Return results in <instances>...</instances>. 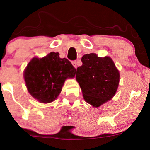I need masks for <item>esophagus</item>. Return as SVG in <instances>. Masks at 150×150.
<instances>
[{
  "mask_svg": "<svg viewBox=\"0 0 150 150\" xmlns=\"http://www.w3.org/2000/svg\"><path fill=\"white\" fill-rule=\"evenodd\" d=\"M72 64H73V67L75 68V69H77V61H73L72 62Z\"/></svg>",
  "mask_w": 150,
  "mask_h": 150,
  "instance_id": "obj_1",
  "label": "esophagus"
}]
</instances>
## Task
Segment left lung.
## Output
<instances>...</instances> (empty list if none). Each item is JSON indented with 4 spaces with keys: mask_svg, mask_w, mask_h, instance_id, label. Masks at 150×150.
Listing matches in <instances>:
<instances>
[{
    "mask_svg": "<svg viewBox=\"0 0 150 150\" xmlns=\"http://www.w3.org/2000/svg\"><path fill=\"white\" fill-rule=\"evenodd\" d=\"M83 64L77 69L76 79L84 100L93 107H99L112 98L118 88L120 75L112 59L95 53L81 57Z\"/></svg>",
    "mask_w": 150,
    "mask_h": 150,
    "instance_id": "1",
    "label": "left lung"
}]
</instances>
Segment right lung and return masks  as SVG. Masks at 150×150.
Instances as JSON below:
<instances>
[{"instance_id": "1", "label": "right lung", "mask_w": 150, "mask_h": 150, "mask_svg": "<svg viewBox=\"0 0 150 150\" xmlns=\"http://www.w3.org/2000/svg\"><path fill=\"white\" fill-rule=\"evenodd\" d=\"M76 69L71 62L60 58L59 53L51 52L42 58L33 57L24 71L29 93L40 103L57 99L67 78L75 77Z\"/></svg>"}]
</instances>
